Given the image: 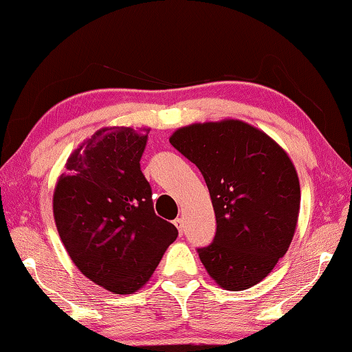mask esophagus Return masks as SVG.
I'll return each instance as SVG.
<instances>
[{
    "instance_id": "1",
    "label": "esophagus",
    "mask_w": 352,
    "mask_h": 352,
    "mask_svg": "<svg viewBox=\"0 0 352 352\" xmlns=\"http://www.w3.org/2000/svg\"><path fill=\"white\" fill-rule=\"evenodd\" d=\"M174 225L177 226V230H178V233H180V236H183V228H184V223H183V219L182 217H177L175 220H174Z\"/></svg>"
}]
</instances>
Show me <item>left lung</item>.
<instances>
[{
	"instance_id": "8db88e82",
	"label": "left lung",
	"mask_w": 352,
	"mask_h": 352,
	"mask_svg": "<svg viewBox=\"0 0 352 352\" xmlns=\"http://www.w3.org/2000/svg\"><path fill=\"white\" fill-rule=\"evenodd\" d=\"M170 144L197 166L216 212V236L197 248L220 287L245 290L287 252L300 211V182L281 147L242 121L178 129Z\"/></svg>"
}]
</instances>
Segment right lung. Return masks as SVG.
<instances>
[{"instance_id": "add662e5", "label": "right lung", "mask_w": 352, "mask_h": 352, "mask_svg": "<svg viewBox=\"0 0 352 352\" xmlns=\"http://www.w3.org/2000/svg\"><path fill=\"white\" fill-rule=\"evenodd\" d=\"M147 138L130 127L99 130L68 158L52 200L69 258L113 294L142 287L178 236L153 211L140 164Z\"/></svg>"}]
</instances>
